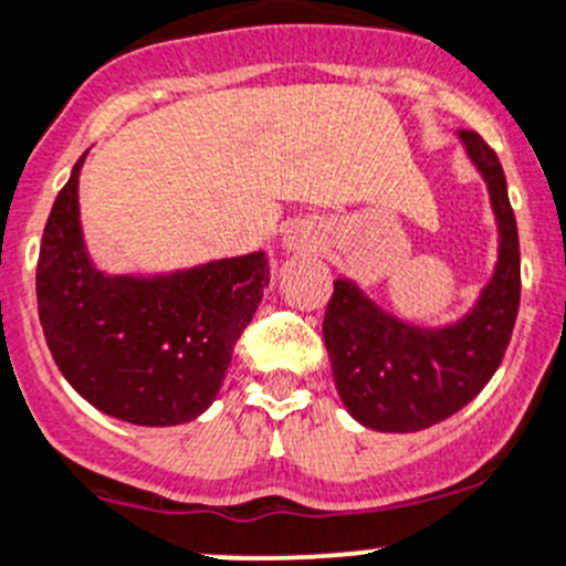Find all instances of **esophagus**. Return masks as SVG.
<instances>
[{
  "mask_svg": "<svg viewBox=\"0 0 566 566\" xmlns=\"http://www.w3.org/2000/svg\"><path fill=\"white\" fill-rule=\"evenodd\" d=\"M314 238H312V230H306L303 224L298 228L287 230V235H284V247L293 249V252H303V249H312Z\"/></svg>",
  "mask_w": 566,
  "mask_h": 566,
  "instance_id": "esophagus-1",
  "label": "esophagus"
}]
</instances>
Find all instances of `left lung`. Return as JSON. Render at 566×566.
Here are the masks:
<instances>
[{"mask_svg":"<svg viewBox=\"0 0 566 566\" xmlns=\"http://www.w3.org/2000/svg\"><path fill=\"white\" fill-rule=\"evenodd\" d=\"M485 178L499 228V260L472 312L444 328H418L379 308L349 279L333 282L323 336L344 407L374 431L407 433L467 407L504 358L521 303L518 224L496 151L458 133Z\"/></svg>","mask_w":566,"mask_h":566,"instance_id":"obj_1","label":"left lung"}]
</instances>
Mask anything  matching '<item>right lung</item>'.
<instances>
[{
  "label": "right lung",
  "mask_w": 566,
  "mask_h": 566,
  "mask_svg": "<svg viewBox=\"0 0 566 566\" xmlns=\"http://www.w3.org/2000/svg\"><path fill=\"white\" fill-rule=\"evenodd\" d=\"M56 195L38 260V312L59 371L92 407L135 426L203 415L268 287L265 252L159 276H111L81 233L78 176Z\"/></svg>",
  "instance_id": "obj_1"
}]
</instances>
